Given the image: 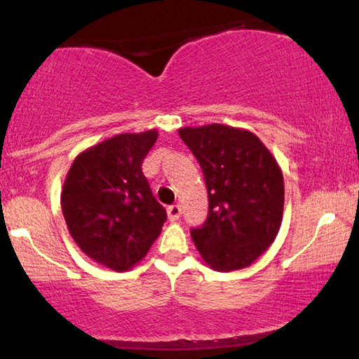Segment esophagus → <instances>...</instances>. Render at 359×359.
I'll list each match as a JSON object with an SVG mask.
<instances>
[{"label": "esophagus", "instance_id": "34e87169", "mask_svg": "<svg viewBox=\"0 0 359 359\" xmlns=\"http://www.w3.org/2000/svg\"><path fill=\"white\" fill-rule=\"evenodd\" d=\"M167 214H168V219L170 221H177L180 217V214H182V209H180L179 204H174V205H168L167 208Z\"/></svg>", "mask_w": 359, "mask_h": 359}]
</instances>
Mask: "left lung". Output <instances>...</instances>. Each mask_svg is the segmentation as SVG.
Returning a JSON list of instances; mask_svg holds the SVG:
<instances>
[{"label":"left lung","mask_w":359,"mask_h":359,"mask_svg":"<svg viewBox=\"0 0 359 359\" xmlns=\"http://www.w3.org/2000/svg\"><path fill=\"white\" fill-rule=\"evenodd\" d=\"M203 168L209 214L191 236L217 271L250 266L277 238L283 214V175L251 131L226 125L180 128Z\"/></svg>","instance_id":"left-lung-1"}]
</instances>
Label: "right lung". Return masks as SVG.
Masks as SVG:
<instances>
[{
	"label": "right lung",
	"mask_w": 359,
	"mask_h": 359,
	"mask_svg": "<svg viewBox=\"0 0 359 359\" xmlns=\"http://www.w3.org/2000/svg\"><path fill=\"white\" fill-rule=\"evenodd\" d=\"M156 138V130L121 133L88 148L74 160L62 187V212L74 241L114 271L137 265L167 219L142 172Z\"/></svg>",
	"instance_id": "right-lung-1"
}]
</instances>
